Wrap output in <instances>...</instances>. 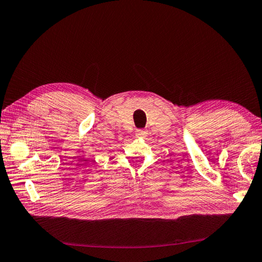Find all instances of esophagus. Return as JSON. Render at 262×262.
Here are the masks:
<instances>
[{"mask_svg":"<svg viewBox=\"0 0 262 262\" xmlns=\"http://www.w3.org/2000/svg\"><path fill=\"white\" fill-rule=\"evenodd\" d=\"M146 134H147V132H146L145 130H143V129H139V130H137V132H136V136H137L138 138H145Z\"/></svg>","mask_w":262,"mask_h":262,"instance_id":"34e87169","label":"esophagus"}]
</instances>
